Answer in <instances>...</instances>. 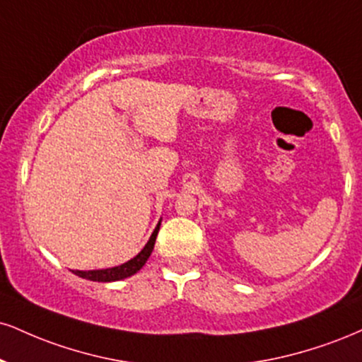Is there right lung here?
Returning <instances> with one entry per match:
<instances>
[{
    "label": "right lung",
    "instance_id": "obj_1",
    "mask_svg": "<svg viewBox=\"0 0 362 362\" xmlns=\"http://www.w3.org/2000/svg\"><path fill=\"white\" fill-rule=\"evenodd\" d=\"M158 229H160V223L155 228L150 241L146 243V246L143 247L141 252H138L133 259L126 261V263L121 264V267L107 268V269H93V272H74V273H76L77 276L86 278V280H90V281H116V280H123V278L134 275L138 269L143 268V264L146 263V259L150 258L151 251H153L155 239H156V234H158Z\"/></svg>",
    "mask_w": 362,
    "mask_h": 362
}]
</instances>
